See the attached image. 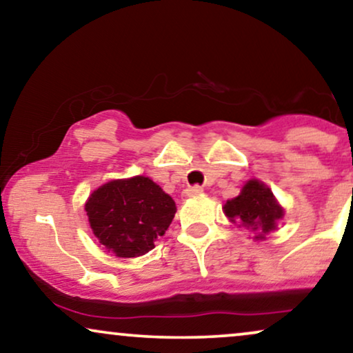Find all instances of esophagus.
Returning <instances> with one entry per match:
<instances>
[{
	"label": "esophagus",
	"instance_id": "1",
	"mask_svg": "<svg viewBox=\"0 0 353 353\" xmlns=\"http://www.w3.org/2000/svg\"><path fill=\"white\" fill-rule=\"evenodd\" d=\"M204 191L201 186H190L186 188L185 191H183V197H191V196H196V194H201V192Z\"/></svg>",
	"mask_w": 353,
	"mask_h": 353
}]
</instances>
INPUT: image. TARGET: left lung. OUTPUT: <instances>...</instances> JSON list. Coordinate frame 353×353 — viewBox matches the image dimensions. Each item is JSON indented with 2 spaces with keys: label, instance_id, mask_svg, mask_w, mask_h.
Segmentation results:
<instances>
[{
  "label": "left lung",
  "instance_id": "1",
  "mask_svg": "<svg viewBox=\"0 0 353 353\" xmlns=\"http://www.w3.org/2000/svg\"><path fill=\"white\" fill-rule=\"evenodd\" d=\"M230 221L239 223L245 230L257 231L254 239H265V234L276 230L278 220L284 216V209L274 199L272 190L259 180H249L234 199L226 201L223 207Z\"/></svg>",
  "mask_w": 353,
  "mask_h": 353
}]
</instances>
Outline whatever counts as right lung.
I'll return each instance as SVG.
<instances>
[{"mask_svg": "<svg viewBox=\"0 0 353 353\" xmlns=\"http://www.w3.org/2000/svg\"><path fill=\"white\" fill-rule=\"evenodd\" d=\"M93 234L115 257L132 259L154 249L175 216V201L148 176L112 180L85 204Z\"/></svg>", "mask_w": 353, "mask_h": 353, "instance_id": "right-lung-1", "label": "right lung"}]
</instances>
